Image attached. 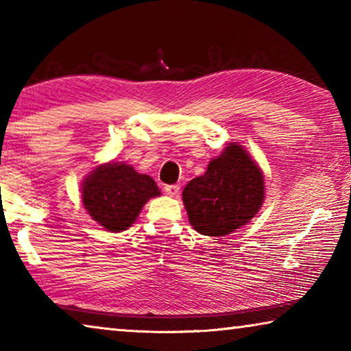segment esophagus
Listing matches in <instances>:
<instances>
[{"instance_id": "1", "label": "esophagus", "mask_w": 351, "mask_h": 351, "mask_svg": "<svg viewBox=\"0 0 351 351\" xmlns=\"http://www.w3.org/2000/svg\"><path fill=\"white\" fill-rule=\"evenodd\" d=\"M165 192H167V195H170V197H178L180 195V184H170V186H165L164 187Z\"/></svg>"}]
</instances>
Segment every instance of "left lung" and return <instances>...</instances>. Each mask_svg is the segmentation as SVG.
<instances>
[{"label": "left lung", "instance_id": "8db88e82", "mask_svg": "<svg viewBox=\"0 0 351 351\" xmlns=\"http://www.w3.org/2000/svg\"><path fill=\"white\" fill-rule=\"evenodd\" d=\"M263 175L246 150L229 144L212 159L203 176L193 178L182 192L189 221L197 232L223 237L257 215L265 198Z\"/></svg>", "mask_w": 351, "mask_h": 351}]
</instances>
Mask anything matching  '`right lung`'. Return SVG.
Here are the masks:
<instances>
[{
    "mask_svg": "<svg viewBox=\"0 0 351 351\" xmlns=\"http://www.w3.org/2000/svg\"><path fill=\"white\" fill-rule=\"evenodd\" d=\"M161 192L148 175H139L132 165L105 164L86 178L82 187L83 206L93 219L112 232L130 228L148 199Z\"/></svg>",
    "mask_w": 351,
    "mask_h": 351,
    "instance_id": "obj_1",
    "label": "right lung"
}]
</instances>
